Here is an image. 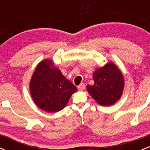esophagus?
<instances>
[{
	"instance_id": "obj_1",
	"label": "esophagus",
	"mask_w": 150,
	"mask_h": 150,
	"mask_svg": "<svg viewBox=\"0 0 150 150\" xmlns=\"http://www.w3.org/2000/svg\"><path fill=\"white\" fill-rule=\"evenodd\" d=\"M77 88H78V89L80 91H83V90H85V85L84 83H82V84H80V85L78 86V87H77Z\"/></svg>"
}]
</instances>
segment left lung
Instances as JSON below:
<instances>
[{
    "label": "left lung",
    "mask_w": 150,
    "mask_h": 150,
    "mask_svg": "<svg viewBox=\"0 0 150 150\" xmlns=\"http://www.w3.org/2000/svg\"><path fill=\"white\" fill-rule=\"evenodd\" d=\"M94 83L87 86V90L97 104L111 106L121 97L124 89L123 75L113 62L109 61L93 73Z\"/></svg>",
    "instance_id": "1"
}]
</instances>
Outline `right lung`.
<instances>
[{
  "label": "right lung",
  "mask_w": 150,
  "mask_h": 150,
  "mask_svg": "<svg viewBox=\"0 0 150 150\" xmlns=\"http://www.w3.org/2000/svg\"><path fill=\"white\" fill-rule=\"evenodd\" d=\"M77 90L51 59H44L38 63L30 82V94L34 103L49 113L64 108Z\"/></svg>",
  "instance_id": "1"
}]
</instances>
